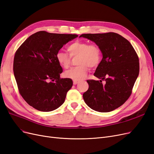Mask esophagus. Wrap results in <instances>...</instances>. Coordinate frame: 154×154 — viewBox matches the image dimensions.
Returning a JSON list of instances; mask_svg holds the SVG:
<instances>
[{
	"label": "esophagus",
	"mask_w": 154,
	"mask_h": 154,
	"mask_svg": "<svg viewBox=\"0 0 154 154\" xmlns=\"http://www.w3.org/2000/svg\"><path fill=\"white\" fill-rule=\"evenodd\" d=\"M78 81H73V84L75 85H76V84H78Z\"/></svg>",
	"instance_id": "34e87169"
}]
</instances>
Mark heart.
<instances>
[{"mask_svg":"<svg viewBox=\"0 0 154 154\" xmlns=\"http://www.w3.org/2000/svg\"><path fill=\"white\" fill-rule=\"evenodd\" d=\"M66 53L59 51L56 54V60L63 68L66 69L70 65L71 57H78L76 63L78 66L66 71L63 75L74 81H81L85 78L88 66L91 68L97 67L101 60V51L95 45H89L87 42L76 41L69 45Z\"/></svg>","mask_w":154,"mask_h":154,"instance_id":"obj_1","label":"heart"}]
</instances>
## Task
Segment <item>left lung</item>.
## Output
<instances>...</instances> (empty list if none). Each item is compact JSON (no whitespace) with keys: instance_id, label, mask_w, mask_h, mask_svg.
Returning <instances> with one entry per match:
<instances>
[{"instance_id":"left-lung-1","label":"left lung","mask_w":154,"mask_h":154,"mask_svg":"<svg viewBox=\"0 0 154 154\" xmlns=\"http://www.w3.org/2000/svg\"><path fill=\"white\" fill-rule=\"evenodd\" d=\"M82 37L94 42L103 55L94 75L100 80L87 81L89 87L83 94V99L95 111L109 112L130 97L139 75L138 57L129 41L116 33L84 34Z\"/></svg>"}]
</instances>
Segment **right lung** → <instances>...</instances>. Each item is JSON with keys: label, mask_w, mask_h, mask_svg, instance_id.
Returning a JSON list of instances; mask_svg holds the SVG:
<instances>
[{"label": "right lung", "mask_w": 154, "mask_h": 154, "mask_svg": "<svg viewBox=\"0 0 154 154\" xmlns=\"http://www.w3.org/2000/svg\"><path fill=\"white\" fill-rule=\"evenodd\" d=\"M78 36L39 31L29 37L16 51L13 71L18 91L34 108L48 112L64 103L72 81L60 78L63 70L56 54Z\"/></svg>", "instance_id": "add662e5"}]
</instances>
